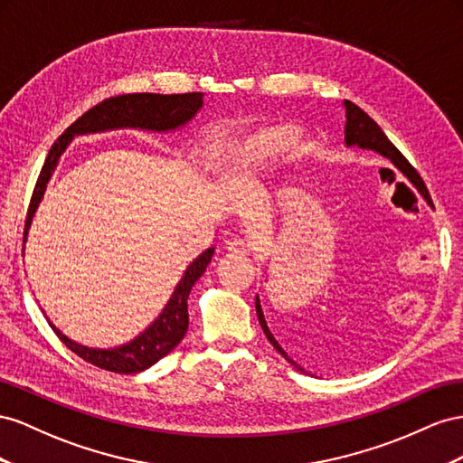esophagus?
<instances>
[{
  "label": "esophagus",
  "instance_id": "34e87169",
  "mask_svg": "<svg viewBox=\"0 0 463 463\" xmlns=\"http://www.w3.org/2000/svg\"><path fill=\"white\" fill-rule=\"evenodd\" d=\"M224 250H227L229 254H234V256H244L248 254V244L242 241V239H229L227 242H224Z\"/></svg>",
  "mask_w": 463,
  "mask_h": 463
}]
</instances>
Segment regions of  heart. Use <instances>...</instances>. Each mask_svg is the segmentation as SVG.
I'll return each instance as SVG.
<instances>
[{"label": "heart", "instance_id": "obj_1", "mask_svg": "<svg viewBox=\"0 0 463 463\" xmlns=\"http://www.w3.org/2000/svg\"><path fill=\"white\" fill-rule=\"evenodd\" d=\"M288 135L290 131L281 126L260 128L246 136L231 139L227 147H224V153H227L231 163L239 166H256L269 158L275 151H281V155L287 156H295L302 151V145L297 136L288 138Z\"/></svg>", "mask_w": 463, "mask_h": 463}]
</instances>
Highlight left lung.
Instances as JSON below:
<instances>
[{"mask_svg": "<svg viewBox=\"0 0 463 463\" xmlns=\"http://www.w3.org/2000/svg\"><path fill=\"white\" fill-rule=\"evenodd\" d=\"M343 109H345V143L347 147H361V149H371L382 156L390 158V161L393 163V166H398L402 173L409 178V180H415V168L407 163V158L395 149V145L386 137L384 131L380 129V126L373 120L371 116H368L364 110H361L356 104H353L351 100H343ZM256 312H258V320H260V326L263 329V334H266V337L269 339L271 345L279 351L285 359L293 364L297 371L305 373V368H302L300 364H297L290 356L283 351V347L277 343V339L273 337V334L269 332L268 327V322L266 318H263V312H261V307H260V298L256 297Z\"/></svg>", "mask_w": 463, "mask_h": 463, "instance_id": "8db88e82", "label": "left lung"}]
</instances>
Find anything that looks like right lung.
Wrapping results in <instances>:
<instances>
[{
  "mask_svg": "<svg viewBox=\"0 0 463 463\" xmlns=\"http://www.w3.org/2000/svg\"><path fill=\"white\" fill-rule=\"evenodd\" d=\"M203 107V92H184V95H155V92H134V95H118L99 102L97 107L87 110L79 120H75L58 141L52 145L46 156L41 176L36 180V186L31 197L29 213H26L24 236L29 234V227L36 213L38 205L43 202L48 182L54 175L60 156L65 147L71 143L75 136L99 134L109 129H147V131H173L186 126L192 118ZM215 248H207L203 254L197 256L184 277L176 285L173 297L166 302L165 310L158 314V318L131 339L126 345L114 349H92L81 343H75L65 337L60 329L50 322L56 335L65 343V347L71 349L83 361L95 364L104 371L118 374H136L153 366L173 351L188 332V297L194 283L203 275L205 268L213 258Z\"/></svg>",
  "mask_w": 463,
  "mask_h": 463,
  "instance_id": "add662e5",
  "label": "right lung"
}]
</instances>
